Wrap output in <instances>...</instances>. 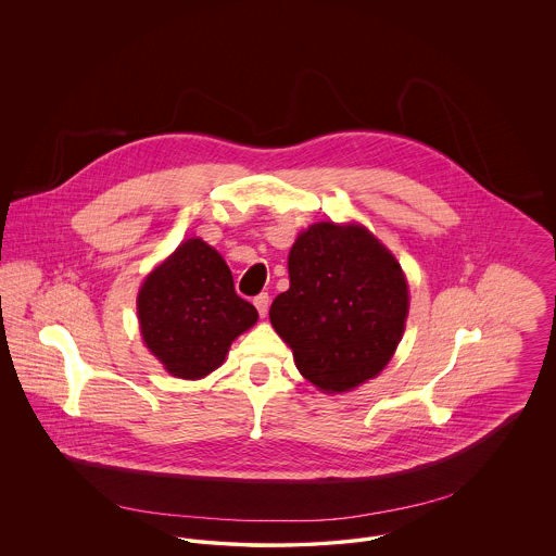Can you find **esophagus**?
Here are the masks:
<instances>
[{"mask_svg": "<svg viewBox=\"0 0 556 556\" xmlns=\"http://www.w3.org/2000/svg\"><path fill=\"white\" fill-rule=\"evenodd\" d=\"M254 306H256L258 315L265 317L267 311H269V295H267V293H258V295L254 298Z\"/></svg>", "mask_w": 556, "mask_h": 556, "instance_id": "1", "label": "esophagus"}]
</instances>
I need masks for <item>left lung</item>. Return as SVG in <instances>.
Returning a JSON list of instances; mask_svg holds the SVG:
<instances>
[{"mask_svg":"<svg viewBox=\"0 0 556 556\" xmlns=\"http://www.w3.org/2000/svg\"><path fill=\"white\" fill-rule=\"evenodd\" d=\"M289 280L269 320L304 379L340 394L388 366L408 315V287L394 254L368 229L308 227L289 252Z\"/></svg>","mask_w":556,"mask_h":556,"instance_id":"obj_1","label":"left lung"}]
</instances>
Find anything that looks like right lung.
I'll return each mask as SVG.
<instances>
[{
	"label": "right lung",
	"instance_id": "1",
	"mask_svg": "<svg viewBox=\"0 0 556 556\" xmlns=\"http://www.w3.org/2000/svg\"><path fill=\"white\" fill-rule=\"evenodd\" d=\"M141 336L164 370L201 379L216 370L231 342L258 313L241 300L225 258L203 239H186L139 291Z\"/></svg>",
	"mask_w": 556,
	"mask_h": 556
}]
</instances>
